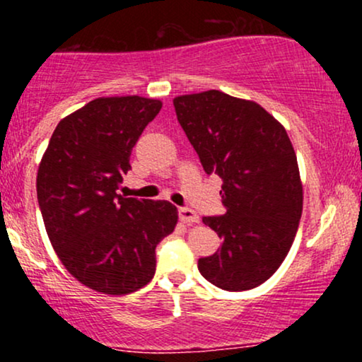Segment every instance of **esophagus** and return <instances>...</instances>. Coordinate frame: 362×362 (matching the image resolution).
<instances>
[{
	"label": "esophagus",
	"mask_w": 362,
	"mask_h": 362,
	"mask_svg": "<svg viewBox=\"0 0 362 362\" xmlns=\"http://www.w3.org/2000/svg\"><path fill=\"white\" fill-rule=\"evenodd\" d=\"M178 218H180L182 223L185 224H194V223H199V214L195 213V211L189 209V207H180L178 209Z\"/></svg>",
	"instance_id": "34e87169"
}]
</instances>
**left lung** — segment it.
I'll return each instance as SVG.
<instances>
[{"label": "left lung", "mask_w": 362, "mask_h": 362, "mask_svg": "<svg viewBox=\"0 0 362 362\" xmlns=\"http://www.w3.org/2000/svg\"><path fill=\"white\" fill-rule=\"evenodd\" d=\"M177 119L206 173L223 178L226 213L202 218L223 240L199 272L224 291L264 284L288 255L303 213L296 153L277 119L257 102L219 90L173 98Z\"/></svg>", "instance_id": "1"}]
</instances>
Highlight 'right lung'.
<instances>
[{"mask_svg": "<svg viewBox=\"0 0 362 362\" xmlns=\"http://www.w3.org/2000/svg\"><path fill=\"white\" fill-rule=\"evenodd\" d=\"M138 95L95 98L54 129L37 172L49 240L74 279L103 294L134 293L153 279L156 245L175 230L168 201L117 194L132 148L161 109Z\"/></svg>", "mask_w": 362, "mask_h": 362, "instance_id": "add662e5", "label": "right lung"}]
</instances>
